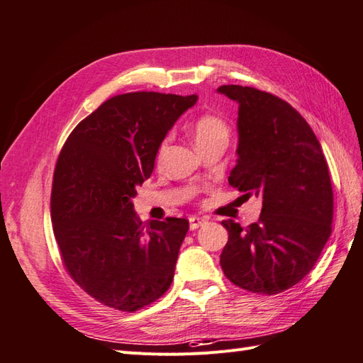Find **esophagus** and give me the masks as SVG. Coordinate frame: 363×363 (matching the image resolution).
<instances>
[{
  "instance_id": "esophagus-1",
  "label": "esophagus",
  "mask_w": 363,
  "mask_h": 363,
  "mask_svg": "<svg viewBox=\"0 0 363 363\" xmlns=\"http://www.w3.org/2000/svg\"><path fill=\"white\" fill-rule=\"evenodd\" d=\"M189 221H190V230H196L206 223L204 218H198V216H190Z\"/></svg>"
}]
</instances>
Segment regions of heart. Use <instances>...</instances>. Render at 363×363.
<instances>
[{
  "label": "heart",
  "instance_id": "1",
  "mask_svg": "<svg viewBox=\"0 0 363 363\" xmlns=\"http://www.w3.org/2000/svg\"><path fill=\"white\" fill-rule=\"evenodd\" d=\"M193 136L198 143V147L202 148L210 143L215 142H229L230 138V128L221 117L215 114H204L193 125ZM167 147V140L161 143V147L157 150V157H161L164 150Z\"/></svg>",
  "mask_w": 363,
  "mask_h": 363
}]
</instances>
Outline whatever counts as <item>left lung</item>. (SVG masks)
<instances>
[{
    "label": "left lung",
    "mask_w": 363,
    "mask_h": 363,
    "mask_svg": "<svg viewBox=\"0 0 363 363\" xmlns=\"http://www.w3.org/2000/svg\"><path fill=\"white\" fill-rule=\"evenodd\" d=\"M238 102V161L229 184L263 199L259 220L223 221L224 275L241 289L275 296L314 267L333 230L334 196L322 147L296 108L271 92L223 85Z\"/></svg>",
    "instance_id": "left-lung-1"
}]
</instances>
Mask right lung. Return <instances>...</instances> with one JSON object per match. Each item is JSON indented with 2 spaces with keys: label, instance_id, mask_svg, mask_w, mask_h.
Returning a JSON list of instances; mask_svg holds the SVG:
<instances>
[{
  "label": "right lung",
  "instance_id": "1",
  "mask_svg": "<svg viewBox=\"0 0 363 363\" xmlns=\"http://www.w3.org/2000/svg\"><path fill=\"white\" fill-rule=\"evenodd\" d=\"M196 100L153 91L114 96L75 126L58 155L50 220L62 263L108 308L134 313L173 281L189 220L143 224L131 199L168 130Z\"/></svg>",
  "mask_w": 363,
  "mask_h": 363
}]
</instances>
